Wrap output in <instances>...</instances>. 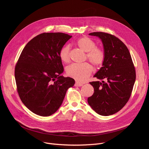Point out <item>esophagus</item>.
Wrapping results in <instances>:
<instances>
[{
    "label": "esophagus",
    "instance_id": "obj_1",
    "mask_svg": "<svg viewBox=\"0 0 149 149\" xmlns=\"http://www.w3.org/2000/svg\"><path fill=\"white\" fill-rule=\"evenodd\" d=\"M83 86V84L80 83L79 82H76L75 84V86H77V87H80V86Z\"/></svg>",
    "mask_w": 149,
    "mask_h": 149
}]
</instances>
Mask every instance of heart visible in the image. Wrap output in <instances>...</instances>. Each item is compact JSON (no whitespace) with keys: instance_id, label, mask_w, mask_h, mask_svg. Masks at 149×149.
<instances>
[{"instance_id":"obj_1","label":"heart","mask_w":149,"mask_h":149,"mask_svg":"<svg viewBox=\"0 0 149 149\" xmlns=\"http://www.w3.org/2000/svg\"><path fill=\"white\" fill-rule=\"evenodd\" d=\"M76 44L81 49L87 52V58L92 65L98 66L103 64L105 58L104 52L101 49L96 48V44L92 39L87 37H82L78 39ZM69 51L70 47L69 45L63 47L60 50L59 56L63 62L67 63L69 61ZM92 70V66L88 63L72 64L68 66L66 69V74L69 77L80 82L86 80Z\"/></svg>"}]
</instances>
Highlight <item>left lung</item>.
<instances>
[{"mask_svg":"<svg viewBox=\"0 0 149 149\" xmlns=\"http://www.w3.org/2000/svg\"><path fill=\"white\" fill-rule=\"evenodd\" d=\"M89 35L98 37L103 43L104 60L93 77L106 82L89 83L94 92L88 102L99 115H111L120 111L130 97L136 79L135 67L127 46L119 38L102 32Z\"/></svg>","mask_w":149,"mask_h":149,"instance_id":"1","label":"left lung"}]
</instances>
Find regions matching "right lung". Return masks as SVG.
I'll use <instances>...</instances> for the list:
<instances>
[{
  "instance_id": "add662e5",
  "label": "right lung",
  "mask_w": 149,
  "mask_h": 149,
  "mask_svg": "<svg viewBox=\"0 0 149 149\" xmlns=\"http://www.w3.org/2000/svg\"><path fill=\"white\" fill-rule=\"evenodd\" d=\"M72 37L61 33H42L23 48L15 68L19 95L33 113L48 116L61 105L69 88L75 80L60 75L63 66L59 54Z\"/></svg>"
}]
</instances>
